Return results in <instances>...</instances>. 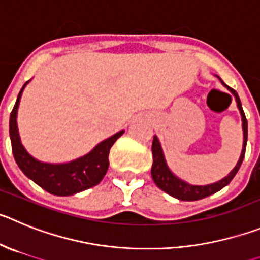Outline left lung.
<instances>
[{
  "instance_id": "1",
  "label": "left lung",
  "mask_w": 260,
  "mask_h": 260,
  "mask_svg": "<svg viewBox=\"0 0 260 260\" xmlns=\"http://www.w3.org/2000/svg\"><path fill=\"white\" fill-rule=\"evenodd\" d=\"M217 78H219V76H217ZM220 81L224 86H226V89L235 95L236 102H237V107L238 110H240L241 118H242V129H244V145H242V151H241L240 159H238L236 167L229 172L228 176L221 179L220 181H216L214 182V184H209V185H190V184L185 182L184 180L179 179V177L175 176V175L171 172L167 163H166L162 146H160V144H159L158 137L154 136L153 145H151V153H153L151 177H153L154 182H155L156 186H158L159 189H162L163 191H166L167 194H170V196H172V197L177 198V200L180 201L202 200V198L209 197V196H211V194L216 193V191H219L220 189H223L224 186H226L229 182L232 181V179L236 176L237 171L240 170L241 165H242V160H244L245 158V151H246V142H247L246 116H245L244 110H242V105H241L240 97H238L237 92H236L235 89H232V88H229L228 85H225V83H224L221 79Z\"/></svg>"
}]
</instances>
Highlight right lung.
Segmentation results:
<instances>
[{"instance_id": "right-lung-1", "label": "right lung", "mask_w": 260, "mask_h": 260, "mask_svg": "<svg viewBox=\"0 0 260 260\" xmlns=\"http://www.w3.org/2000/svg\"><path fill=\"white\" fill-rule=\"evenodd\" d=\"M28 83L29 81L23 85L18 94L14 109L10 114V123H9L11 149H13L16 165L19 166L23 174L28 179H31L37 185L54 196H72V194H76L100 184L109 168L110 149L114 142L124 133V131H120L109 139L104 140L86 155L69 163L54 165V163L40 162L29 155L22 145L19 132H18V124H16V114H18L20 97H22L24 86Z\"/></svg>"}]
</instances>
